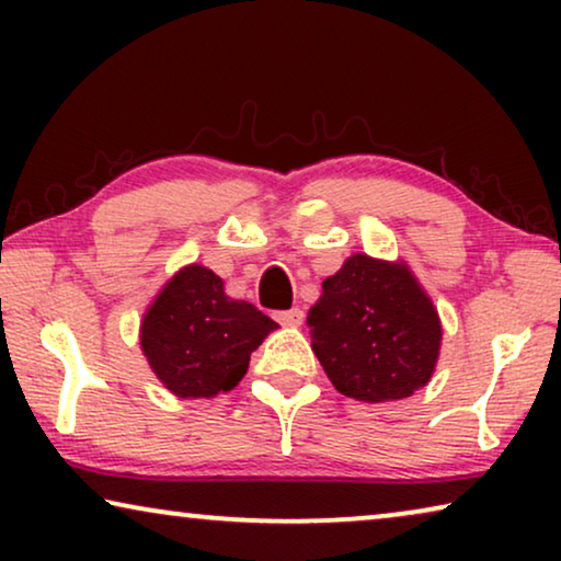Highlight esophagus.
<instances>
[{
	"label": "esophagus",
	"instance_id": "obj_1",
	"mask_svg": "<svg viewBox=\"0 0 561 561\" xmlns=\"http://www.w3.org/2000/svg\"><path fill=\"white\" fill-rule=\"evenodd\" d=\"M278 324L283 327H301L304 324V311L301 309H288V311H278L275 313Z\"/></svg>",
	"mask_w": 561,
	"mask_h": 561
}]
</instances>
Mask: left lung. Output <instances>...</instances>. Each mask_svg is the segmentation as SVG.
Returning a JSON list of instances; mask_svg holds the SVG:
<instances>
[{
    "label": "left lung",
    "instance_id": "8db88e82",
    "mask_svg": "<svg viewBox=\"0 0 561 561\" xmlns=\"http://www.w3.org/2000/svg\"><path fill=\"white\" fill-rule=\"evenodd\" d=\"M306 324L332 386L355 401L409 398L439 359V313L405 263L347 257L321 283Z\"/></svg>",
    "mask_w": 561,
    "mask_h": 561
}]
</instances>
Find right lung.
<instances>
[{"mask_svg":"<svg viewBox=\"0 0 561 561\" xmlns=\"http://www.w3.org/2000/svg\"><path fill=\"white\" fill-rule=\"evenodd\" d=\"M278 329L248 301L225 294L204 265H186L145 311L140 344L158 380L179 398H211L244 378L250 355Z\"/></svg>","mask_w":561,"mask_h":561,"instance_id":"right-lung-1","label":"right lung"}]
</instances>
